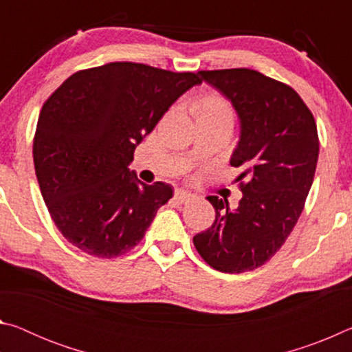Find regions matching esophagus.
Listing matches in <instances>:
<instances>
[{"label": "esophagus", "instance_id": "34e87169", "mask_svg": "<svg viewBox=\"0 0 352 352\" xmlns=\"http://www.w3.org/2000/svg\"><path fill=\"white\" fill-rule=\"evenodd\" d=\"M190 199V194H188V192H184V190H175V194H174V200L177 201L178 205H182V204H186V201Z\"/></svg>", "mask_w": 352, "mask_h": 352}]
</instances>
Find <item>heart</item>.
Instances as JSON below:
<instances>
[{"instance_id":"heart-1","label":"heart","mask_w":352,"mask_h":352,"mask_svg":"<svg viewBox=\"0 0 352 352\" xmlns=\"http://www.w3.org/2000/svg\"><path fill=\"white\" fill-rule=\"evenodd\" d=\"M194 118H205L214 119V121H225L233 124L234 121V110L231 104L226 100L222 94L208 93L204 94L192 107Z\"/></svg>"}]
</instances>
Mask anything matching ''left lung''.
<instances>
[{
    "mask_svg": "<svg viewBox=\"0 0 352 352\" xmlns=\"http://www.w3.org/2000/svg\"><path fill=\"white\" fill-rule=\"evenodd\" d=\"M231 100L241 119V140L230 164L242 199L236 210L217 195L206 197L216 220L194 236L208 265L223 273L258 269L273 258L300 219L318 160L312 111L294 88L248 68L199 71Z\"/></svg>",
    "mask_w": 352,
    "mask_h": 352,
    "instance_id": "obj_1",
    "label": "left lung"
}]
</instances>
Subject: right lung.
Wrapping results in <instances>:
<instances>
[{"label":"right lung","mask_w":352,"mask_h":352,"mask_svg":"<svg viewBox=\"0 0 352 352\" xmlns=\"http://www.w3.org/2000/svg\"><path fill=\"white\" fill-rule=\"evenodd\" d=\"M200 82L195 73L113 62L77 71L47 98L34 136L35 175L69 243L104 259L138 245L172 188L129 170L135 147Z\"/></svg>","instance_id":"right-lung-1"}]
</instances>
